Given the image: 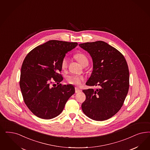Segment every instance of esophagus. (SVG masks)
Instances as JSON below:
<instances>
[{
    "label": "esophagus",
    "instance_id": "esophagus-1",
    "mask_svg": "<svg viewBox=\"0 0 150 150\" xmlns=\"http://www.w3.org/2000/svg\"><path fill=\"white\" fill-rule=\"evenodd\" d=\"M75 88V93H78L81 91V90L80 88H77V87H76Z\"/></svg>",
    "mask_w": 150,
    "mask_h": 150
}]
</instances>
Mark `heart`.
<instances>
[{
	"label": "heart",
	"mask_w": 150,
	"mask_h": 150,
	"mask_svg": "<svg viewBox=\"0 0 150 150\" xmlns=\"http://www.w3.org/2000/svg\"><path fill=\"white\" fill-rule=\"evenodd\" d=\"M75 57L83 67H86L88 64V59L85 55L83 53H78L75 55ZM68 65V59L67 57H64L61 62V67L62 70H65ZM85 79L83 75H71L68 76L67 80L68 83L75 85L76 86H80L83 83Z\"/></svg>",
	"instance_id": "heart-1"
}]
</instances>
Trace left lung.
I'll use <instances>...</instances> for the list:
<instances>
[{
	"label": "left lung",
	"mask_w": 150,
	"mask_h": 150,
	"mask_svg": "<svg viewBox=\"0 0 150 150\" xmlns=\"http://www.w3.org/2000/svg\"><path fill=\"white\" fill-rule=\"evenodd\" d=\"M92 57L93 70L86 85L97 89L83 90V113L95 121H104L116 114L123 105L129 88V70L124 55L103 41L79 45Z\"/></svg>",
	"instance_id": "left-lung-1"
}]
</instances>
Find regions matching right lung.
<instances>
[{
	"label": "right lung",
	"instance_id": "obj_1",
	"mask_svg": "<svg viewBox=\"0 0 150 150\" xmlns=\"http://www.w3.org/2000/svg\"><path fill=\"white\" fill-rule=\"evenodd\" d=\"M77 42L49 40L29 52L21 68L20 88L24 103L37 117L52 119L61 114L68 99L75 93L74 86L59 83L61 62ZM54 81L58 85L52 84Z\"/></svg>",
	"mask_w": 150,
	"mask_h": 150
}]
</instances>
